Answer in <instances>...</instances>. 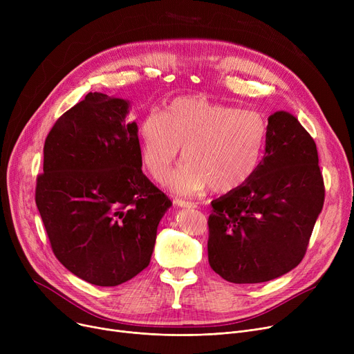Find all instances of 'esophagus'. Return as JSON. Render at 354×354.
<instances>
[{
  "label": "esophagus",
  "mask_w": 354,
  "mask_h": 354,
  "mask_svg": "<svg viewBox=\"0 0 354 354\" xmlns=\"http://www.w3.org/2000/svg\"><path fill=\"white\" fill-rule=\"evenodd\" d=\"M175 205L180 207V208H196L198 205L195 202H189V201H183V199H175Z\"/></svg>",
  "instance_id": "esophagus-1"
}]
</instances>
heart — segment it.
<instances>
[{
	"label": "heart",
	"mask_w": 354,
	"mask_h": 354,
	"mask_svg": "<svg viewBox=\"0 0 354 354\" xmlns=\"http://www.w3.org/2000/svg\"><path fill=\"white\" fill-rule=\"evenodd\" d=\"M138 135L142 165L155 180L166 176L183 147L187 162L167 178L169 188L192 194L211 187L228 194L255 175L266 149L267 122L255 110L178 97L163 115H145Z\"/></svg>",
	"instance_id": "1"
}]
</instances>
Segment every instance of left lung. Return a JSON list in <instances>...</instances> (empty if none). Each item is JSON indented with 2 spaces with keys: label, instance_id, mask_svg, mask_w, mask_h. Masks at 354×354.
<instances>
[{
  "label": "left lung",
  "instance_id": "8db88e82",
  "mask_svg": "<svg viewBox=\"0 0 354 354\" xmlns=\"http://www.w3.org/2000/svg\"><path fill=\"white\" fill-rule=\"evenodd\" d=\"M323 203L315 142L292 115L275 111L268 118L266 155L255 175L211 202V268L235 284L284 275L304 258Z\"/></svg>",
  "mask_w": 354,
  "mask_h": 354
}]
</instances>
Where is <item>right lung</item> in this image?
I'll return each mask as SVG.
<instances>
[{"label":"right lung","instance_id":"obj_1","mask_svg":"<svg viewBox=\"0 0 354 354\" xmlns=\"http://www.w3.org/2000/svg\"><path fill=\"white\" fill-rule=\"evenodd\" d=\"M129 102L88 95L51 127L35 203L55 258L82 280L115 287L143 271L171 199L142 172Z\"/></svg>","mask_w":354,"mask_h":354}]
</instances>
